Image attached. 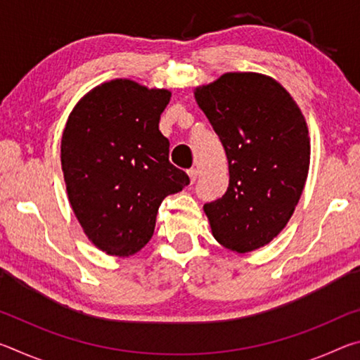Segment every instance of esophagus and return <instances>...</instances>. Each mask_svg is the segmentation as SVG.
Segmentation results:
<instances>
[{
  "mask_svg": "<svg viewBox=\"0 0 360 360\" xmlns=\"http://www.w3.org/2000/svg\"><path fill=\"white\" fill-rule=\"evenodd\" d=\"M187 174H188V178H191V182L193 184L195 179H197V176H198V172H197V169H195V168H191V169H188V172H187Z\"/></svg>",
  "mask_w": 360,
  "mask_h": 360,
  "instance_id": "esophagus-1",
  "label": "esophagus"
}]
</instances>
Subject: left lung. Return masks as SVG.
Masks as SVG:
<instances>
[{
  "instance_id": "8db88e82",
  "label": "left lung",
  "mask_w": 360,
  "mask_h": 360,
  "mask_svg": "<svg viewBox=\"0 0 360 360\" xmlns=\"http://www.w3.org/2000/svg\"><path fill=\"white\" fill-rule=\"evenodd\" d=\"M193 95L229 158L227 192L203 206L212 236L238 254L264 248L288 225L307 182L311 146L302 109L260 72H225Z\"/></svg>"
}]
</instances>
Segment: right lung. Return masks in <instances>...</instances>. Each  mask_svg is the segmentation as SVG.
Masks as SVG:
<instances>
[{
	"label": "right lung",
	"instance_id": "1",
	"mask_svg": "<svg viewBox=\"0 0 360 360\" xmlns=\"http://www.w3.org/2000/svg\"><path fill=\"white\" fill-rule=\"evenodd\" d=\"M169 98L167 89L112 79L85 94L66 120V193L85 236L108 255L141 251L163 198L191 182L169 163V141L158 130Z\"/></svg>",
	"mask_w": 360,
	"mask_h": 360
}]
</instances>
